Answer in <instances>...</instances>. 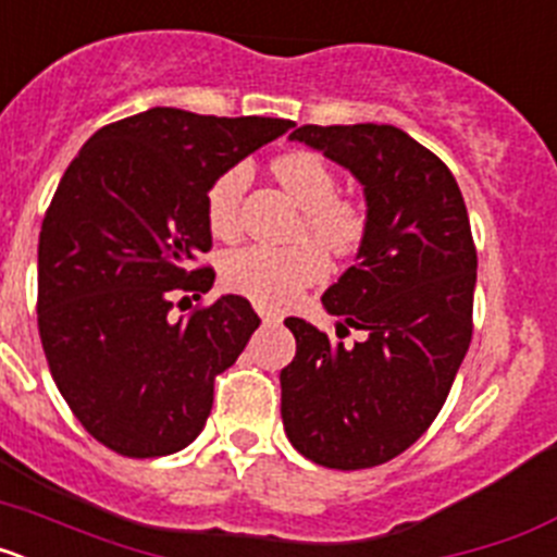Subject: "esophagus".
I'll list each match as a JSON object with an SVG mask.
<instances>
[{
	"label": "esophagus",
	"instance_id": "1",
	"mask_svg": "<svg viewBox=\"0 0 557 557\" xmlns=\"http://www.w3.org/2000/svg\"><path fill=\"white\" fill-rule=\"evenodd\" d=\"M256 312H259V318H262L264 323L278 321V312H273V309H268V307H256Z\"/></svg>",
	"mask_w": 557,
	"mask_h": 557
}]
</instances>
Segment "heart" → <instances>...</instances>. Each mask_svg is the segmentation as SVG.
Here are the masks:
<instances>
[{
    "label": "heart",
    "mask_w": 557,
    "mask_h": 557,
    "mask_svg": "<svg viewBox=\"0 0 557 557\" xmlns=\"http://www.w3.org/2000/svg\"><path fill=\"white\" fill-rule=\"evenodd\" d=\"M273 175L304 209V228L318 236L332 253L348 256L362 245L368 214L357 200L339 198V181L332 166L298 150L273 161ZM250 184L248 164H234L211 181L206 191V223L220 239H234L243 228V198ZM326 253L314 239L293 245H245L223 259V284L259 307H287L298 293L321 282Z\"/></svg>",
    "instance_id": "heart-1"
}]
</instances>
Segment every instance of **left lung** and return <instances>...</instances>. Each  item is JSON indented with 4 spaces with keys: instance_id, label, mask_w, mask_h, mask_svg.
Here are the masks:
<instances>
[{
    "instance_id": "obj_1",
    "label": "left lung",
    "mask_w": 557,
    "mask_h": 557,
    "mask_svg": "<svg viewBox=\"0 0 557 557\" xmlns=\"http://www.w3.org/2000/svg\"><path fill=\"white\" fill-rule=\"evenodd\" d=\"M293 141L346 166L366 189L357 264L323 293L346 348L287 318L282 371L289 444L318 466L371 469L410 449L444 407L471 343L476 248L449 166L393 125H304Z\"/></svg>"
}]
</instances>
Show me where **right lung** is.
I'll return each instance as SVG.
<instances>
[{
	"instance_id": "right-lung-1",
	"label": "right lung",
	"mask_w": 557,
	"mask_h": 557,
	"mask_svg": "<svg viewBox=\"0 0 557 557\" xmlns=\"http://www.w3.org/2000/svg\"><path fill=\"white\" fill-rule=\"evenodd\" d=\"M295 122L150 108L111 122L63 172L38 236V334L49 373L91 437L122 457L189 446L214 376L259 329L243 295L175 318L214 284L206 191Z\"/></svg>"
}]
</instances>
